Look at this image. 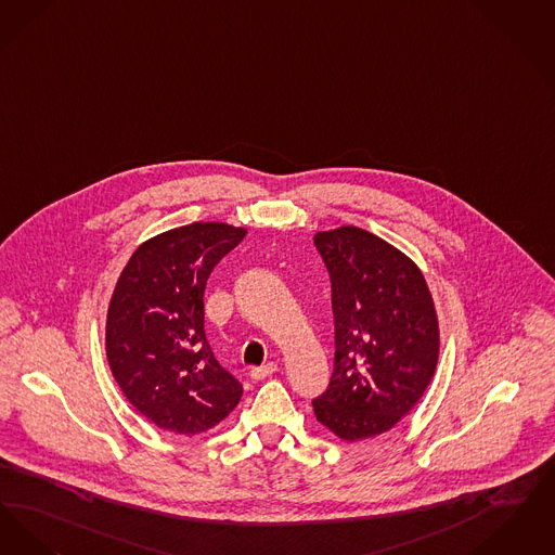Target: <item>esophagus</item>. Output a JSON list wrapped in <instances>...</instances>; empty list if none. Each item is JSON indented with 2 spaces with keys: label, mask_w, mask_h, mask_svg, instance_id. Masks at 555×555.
Masks as SVG:
<instances>
[{
  "label": "esophagus",
  "mask_w": 555,
  "mask_h": 555,
  "mask_svg": "<svg viewBox=\"0 0 555 555\" xmlns=\"http://www.w3.org/2000/svg\"><path fill=\"white\" fill-rule=\"evenodd\" d=\"M278 369H280V366H278L275 362H269L266 366H255V369L250 371V377H253V379H266L269 375H273Z\"/></svg>",
  "instance_id": "esophagus-1"
}]
</instances>
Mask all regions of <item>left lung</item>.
I'll use <instances>...</instances> for the list:
<instances>
[{
    "mask_svg": "<svg viewBox=\"0 0 555 555\" xmlns=\"http://www.w3.org/2000/svg\"><path fill=\"white\" fill-rule=\"evenodd\" d=\"M332 275L336 362L317 421L341 441L393 429L431 384L439 321L423 271L357 225L313 236Z\"/></svg>",
    "mask_w": 555,
    "mask_h": 555,
    "instance_id": "obj_1",
    "label": "left lung"
}]
</instances>
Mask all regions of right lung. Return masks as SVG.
I'll use <instances>...</instances> for the list:
<instances>
[{"mask_svg":"<svg viewBox=\"0 0 555 555\" xmlns=\"http://www.w3.org/2000/svg\"><path fill=\"white\" fill-rule=\"evenodd\" d=\"M246 228L194 221L139 244L121 269L105 321V354L126 400L169 434L214 429L242 386L205 336L203 294Z\"/></svg>","mask_w":555,"mask_h":555,"instance_id":"1","label":"right lung"}]
</instances>
